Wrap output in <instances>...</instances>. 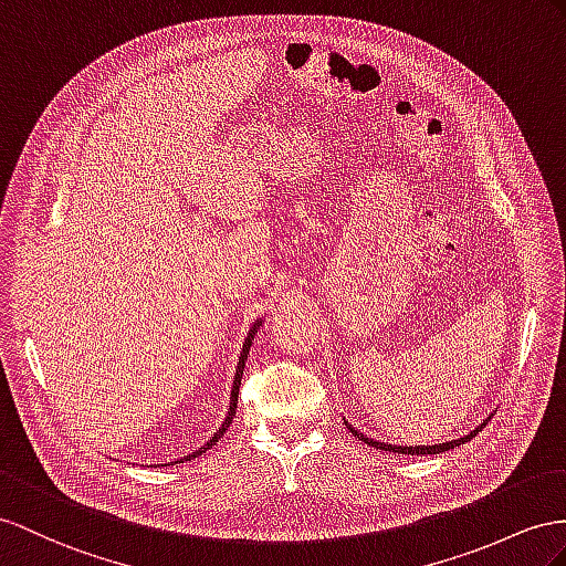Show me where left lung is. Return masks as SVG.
<instances>
[{"label":"left lung","mask_w":566,"mask_h":566,"mask_svg":"<svg viewBox=\"0 0 566 566\" xmlns=\"http://www.w3.org/2000/svg\"><path fill=\"white\" fill-rule=\"evenodd\" d=\"M483 426H485V421L478 426L475 430H471L469 434H463V438H457V440H452V442H442V444H418V447H413V444H387V442H378V440H370V438H366L364 432L360 430H356V428H352L349 426V421H346V428L352 430V434L354 438H358V440H364L366 444H370V447H378V449H385V452H397V454H411V457H418V454H440V452H447V449H454V447H459V444H463V442H469V440H473L475 438V432H481L483 430Z\"/></svg>","instance_id":"8db88e82"}]
</instances>
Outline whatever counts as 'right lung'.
Instances as JSON below:
<instances>
[{
    "instance_id": "1",
    "label": "right lung",
    "mask_w": 566,
    "mask_h": 566,
    "mask_svg": "<svg viewBox=\"0 0 566 566\" xmlns=\"http://www.w3.org/2000/svg\"><path fill=\"white\" fill-rule=\"evenodd\" d=\"M260 325H263V321H255L253 323V327L249 329V337H245V342H243V352H241V356H239V364H237V373H234V385H231V397H229V409H227V416H224V421H222V426H220V430H217L212 438L208 440V444H202V447H198L196 452H191V454H186L184 459H177V461H169V463H165V467H174V463H184V461H191V459H196V457H200L202 452H208V449L222 438V434L227 432V428H229V423L234 421V416H237V403H239V385H241V375H243V366H245V358H249V352H251V344H253V337H255V332L260 329Z\"/></svg>"
}]
</instances>
